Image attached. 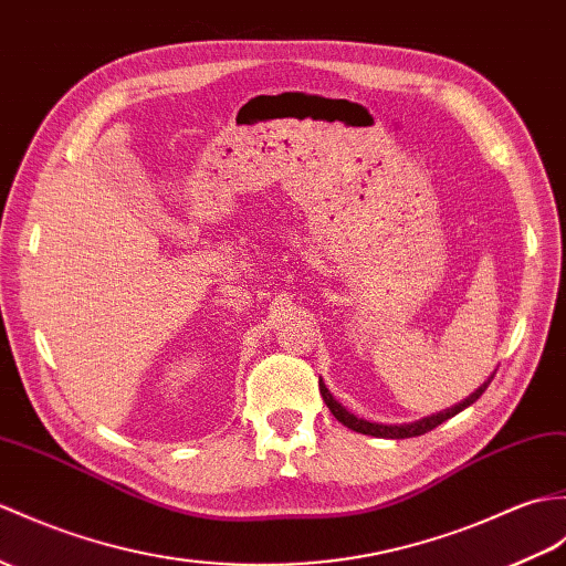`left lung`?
<instances>
[{
    "mask_svg": "<svg viewBox=\"0 0 566 566\" xmlns=\"http://www.w3.org/2000/svg\"><path fill=\"white\" fill-rule=\"evenodd\" d=\"M494 374H496V371H494ZM494 374H492L488 380H484V384H482L475 392H470V396H468L465 400H461L458 405L449 407V410L437 412V415H429V417H422V419H417V422H410V424H378V422H369V419H364V417L352 415L343 402H337V400L333 398V392L327 390V386L323 384V380H321V396H323L325 405L331 407V412L335 415V419H339V422H343V424H345L347 429H352V431H359V433H366V437H376V439H410V437H422V433L431 431L433 427H439L441 422H446V419H451V417H455L458 412H463L465 407H470L472 402H475V400L482 396L484 390H488V386L492 384Z\"/></svg>",
    "mask_w": 566,
    "mask_h": 566,
    "instance_id": "8db88e82",
    "label": "left lung"
}]
</instances>
